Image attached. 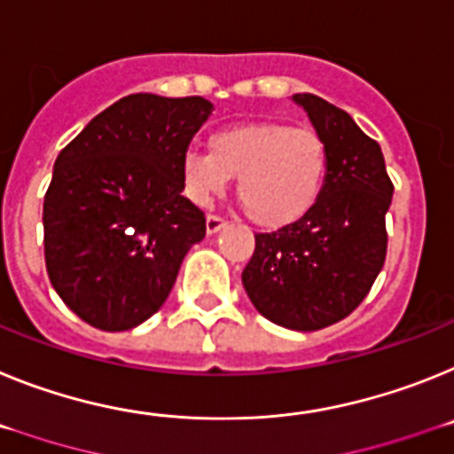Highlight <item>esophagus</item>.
<instances>
[{"instance_id": "1", "label": "esophagus", "mask_w": 454, "mask_h": 454, "mask_svg": "<svg viewBox=\"0 0 454 454\" xmlns=\"http://www.w3.org/2000/svg\"><path fill=\"white\" fill-rule=\"evenodd\" d=\"M223 226H226V219H222V216L210 215L205 219V231H207V235H215V232L222 231Z\"/></svg>"}]
</instances>
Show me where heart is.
I'll use <instances>...</instances> for the list:
<instances>
[{"mask_svg": "<svg viewBox=\"0 0 454 454\" xmlns=\"http://www.w3.org/2000/svg\"><path fill=\"white\" fill-rule=\"evenodd\" d=\"M178 168L184 196L199 207H207L235 178L251 222L283 228L299 222L320 196L329 151L317 129L258 121L215 129L207 153L189 148Z\"/></svg>", "mask_w": 454, "mask_h": 454, "instance_id": "obj_1", "label": "heart"}]
</instances>
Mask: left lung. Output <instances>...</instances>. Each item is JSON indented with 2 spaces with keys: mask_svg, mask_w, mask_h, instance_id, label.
<instances>
[{
  "mask_svg": "<svg viewBox=\"0 0 454 454\" xmlns=\"http://www.w3.org/2000/svg\"><path fill=\"white\" fill-rule=\"evenodd\" d=\"M294 102L326 141L325 184L299 222L255 235L242 283L262 317L317 331L352 313L380 276L393 183L380 144L349 114L313 93H297Z\"/></svg>",
  "mask_w": 454,
  "mask_h": 454,
  "instance_id": "1",
  "label": "left lung"
}]
</instances>
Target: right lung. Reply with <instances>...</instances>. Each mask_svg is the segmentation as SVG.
Wrapping results in <instances>:
<instances>
[{"mask_svg":"<svg viewBox=\"0 0 454 454\" xmlns=\"http://www.w3.org/2000/svg\"><path fill=\"white\" fill-rule=\"evenodd\" d=\"M210 114L200 96L132 93L59 153L43 203L45 267L86 325L128 331L148 320L205 238V215L183 196L178 167Z\"/></svg>","mask_w":454,"mask_h":454,"instance_id":"obj_1","label":"right lung"}]
</instances>
